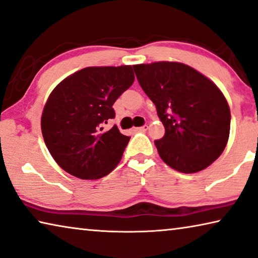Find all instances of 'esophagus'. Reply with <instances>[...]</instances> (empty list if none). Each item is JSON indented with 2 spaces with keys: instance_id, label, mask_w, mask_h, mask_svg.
I'll return each instance as SVG.
<instances>
[{
  "instance_id": "obj_1",
  "label": "esophagus",
  "mask_w": 258,
  "mask_h": 258,
  "mask_svg": "<svg viewBox=\"0 0 258 258\" xmlns=\"http://www.w3.org/2000/svg\"><path fill=\"white\" fill-rule=\"evenodd\" d=\"M148 127H149V126L147 125V124H145L144 126H141V127H137L136 131H138V132H145V131L148 130Z\"/></svg>"
}]
</instances>
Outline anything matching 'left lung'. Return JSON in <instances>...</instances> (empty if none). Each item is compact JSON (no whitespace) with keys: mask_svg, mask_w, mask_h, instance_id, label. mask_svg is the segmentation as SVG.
I'll list each match as a JSON object with an SVG mask.
<instances>
[{"mask_svg":"<svg viewBox=\"0 0 258 258\" xmlns=\"http://www.w3.org/2000/svg\"><path fill=\"white\" fill-rule=\"evenodd\" d=\"M133 69L165 127L164 137L155 140L163 161L182 173L199 172L214 163L226 147L231 124L230 108L217 86L182 63Z\"/></svg>","mask_w":258,"mask_h":258,"instance_id":"1","label":"left lung"}]
</instances>
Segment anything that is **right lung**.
<instances>
[{"label":"right lung","instance_id":"add662e5","mask_svg":"<svg viewBox=\"0 0 258 258\" xmlns=\"http://www.w3.org/2000/svg\"><path fill=\"white\" fill-rule=\"evenodd\" d=\"M131 65L92 67L56 86L44 105L43 140L64 171L80 179H100L120 162L130 137L116 125L103 130L116 113L112 105L132 86Z\"/></svg>","mask_w":258,"mask_h":258}]
</instances>
